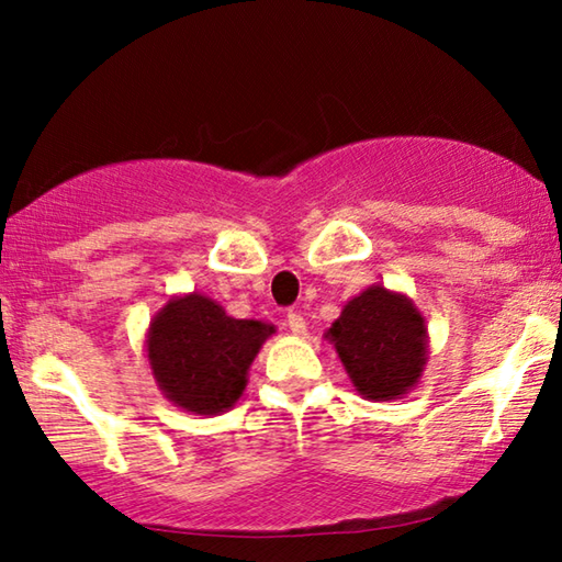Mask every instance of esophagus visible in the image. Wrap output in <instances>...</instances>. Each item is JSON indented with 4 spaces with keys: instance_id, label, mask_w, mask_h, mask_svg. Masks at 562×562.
Returning a JSON list of instances; mask_svg holds the SVG:
<instances>
[{
    "instance_id": "1",
    "label": "esophagus",
    "mask_w": 562,
    "mask_h": 562,
    "mask_svg": "<svg viewBox=\"0 0 562 562\" xmlns=\"http://www.w3.org/2000/svg\"><path fill=\"white\" fill-rule=\"evenodd\" d=\"M288 327L294 331V335H304V329H307V327H304V317L300 315L297 310L288 312Z\"/></svg>"
}]
</instances>
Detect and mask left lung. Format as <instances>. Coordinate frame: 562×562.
<instances>
[{
  "mask_svg": "<svg viewBox=\"0 0 562 562\" xmlns=\"http://www.w3.org/2000/svg\"><path fill=\"white\" fill-rule=\"evenodd\" d=\"M327 337L357 392L374 402L406 394L426 364L424 317L404 294L379 284L341 310Z\"/></svg>",
  "mask_w": 562,
  "mask_h": 562,
  "instance_id": "obj_1",
  "label": "left lung"
}]
</instances>
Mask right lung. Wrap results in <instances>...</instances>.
Segmentation results:
<instances>
[{
	"mask_svg": "<svg viewBox=\"0 0 562 562\" xmlns=\"http://www.w3.org/2000/svg\"><path fill=\"white\" fill-rule=\"evenodd\" d=\"M274 331L233 319L221 304L188 294L170 300L148 331V361L170 402L193 414H221L240 398L247 369Z\"/></svg>",
	"mask_w": 562,
	"mask_h": 562,
	"instance_id": "obj_1",
	"label": "right lung"
}]
</instances>
